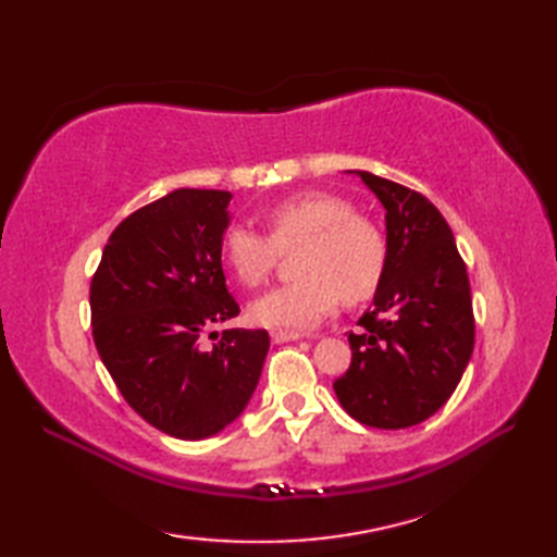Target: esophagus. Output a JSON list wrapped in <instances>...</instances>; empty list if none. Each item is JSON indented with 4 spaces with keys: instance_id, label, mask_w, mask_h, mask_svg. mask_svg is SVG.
I'll return each instance as SVG.
<instances>
[{
    "instance_id": "1",
    "label": "esophagus",
    "mask_w": 557,
    "mask_h": 557,
    "mask_svg": "<svg viewBox=\"0 0 557 557\" xmlns=\"http://www.w3.org/2000/svg\"><path fill=\"white\" fill-rule=\"evenodd\" d=\"M270 337H272V342H275V345H285V342L301 339L299 333H289V330H272Z\"/></svg>"
}]
</instances>
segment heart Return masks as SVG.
Returning a JSON list of instances; mask_svg holds the SVG:
<instances>
[{"mask_svg": "<svg viewBox=\"0 0 557 557\" xmlns=\"http://www.w3.org/2000/svg\"><path fill=\"white\" fill-rule=\"evenodd\" d=\"M268 236L246 224H230L220 236V256L239 285H263L280 251L297 249L294 277L251 304V318L270 327H311L345 304L371 299L387 265L383 230L357 215L347 198L301 191L280 198L263 212Z\"/></svg>", "mask_w": 557, "mask_h": 557, "instance_id": "1", "label": "heart"}]
</instances>
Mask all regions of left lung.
<instances>
[{
  "label": "left lung",
  "mask_w": 557,
  "mask_h": 557,
  "mask_svg": "<svg viewBox=\"0 0 557 557\" xmlns=\"http://www.w3.org/2000/svg\"><path fill=\"white\" fill-rule=\"evenodd\" d=\"M357 174L385 208L387 265L333 387L351 419L397 431L433 417L461 381L474 351L471 289L441 210L407 186Z\"/></svg>",
  "instance_id": "left-lung-1"
}]
</instances>
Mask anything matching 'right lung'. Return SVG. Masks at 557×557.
I'll return each mask as SVG.
<instances>
[{
	"mask_svg": "<svg viewBox=\"0 0 557 557\" xmlns=\"http://www.w3.org/2000/svg\"><path fill=\"white\" fill-rule=\"evenodd\" d=\"M230 191L176 188L124 218L90 282L92 339L138 417L182 441L230 425L251 399L270 347L265 330L232 327L239 315L222 272L220 236Z\"/></svg>",
	"mask_w": 557,
	"mask_h": 557,
	"instance_id": "obj_1",
	"label": "right lung"
}]
</instances>
